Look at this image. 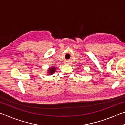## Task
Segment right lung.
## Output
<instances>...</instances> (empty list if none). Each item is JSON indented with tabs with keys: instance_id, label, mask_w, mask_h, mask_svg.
Segmentation results:
<instances>
[{
	"instance_id": "add662e5",
	"label": "right lung",
	"mask_w": 125,
	"mask_h": 125,
	"mask_svg": "<svg viewBox=\"0 0 125 125\" xmlns=\"http://www.w3.org/2000/svg\"><path fill=\"white\" fill-rule=\"evenodd\" d=\"M56 67L50 68L48 70V73H49V74L52 75L55 72H56Z\"/></svg>"
}]
</instances>
